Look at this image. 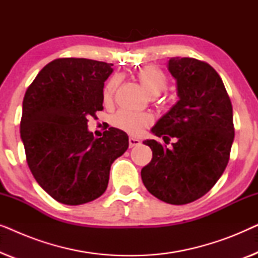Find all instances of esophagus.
I'll return each mask as SVG.
<instances>
[{
  "label": "esophagus",
  "mask_w": 258,
  "mask_h": 258,
  "mask_svg": "<svg viewBox=\"0 0 258 258\" xmlns=\"http://www.w3.org/2000/svg\"><path fill=\"white\" fill-rule=\"evenodd\" d=\"M140 144H141V141L134 139V137H130V139H129V147H130V148H134V147H136V146H140Z\"/></svg>",
  "instance_id": "esophagus-1"
}]
</instances>
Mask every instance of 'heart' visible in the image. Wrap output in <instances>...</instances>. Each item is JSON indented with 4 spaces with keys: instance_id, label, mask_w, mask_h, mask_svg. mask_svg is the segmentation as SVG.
Instances as JSON below:
<instances>
[{
    "instance_id": "heart-1",
    "label": "heart",
    "mask_w": 258,
    "mask_h": 258,
    "mask_svg": "<svg viewBox=\"0 0 258 258\" xmlns=\"http://www.w3.org/2000/svg\"><path fill=\"white\" fill-rule=\"evenodd\" d=\"M136 75L140 83L142 84L144 89L147 90V93L151 95V96H157L167 88V76L156 66L143 67V68H141L137 72ZM119 82H121V77L118 75H114L108 81L103 91L105 102L111 101ZM111 122L116 128L121 129L123 132L130 134V135L137 136L141 135L144 132V129L148 128L153 123V117L148 114H140V112H133L129 110H119L112 116Z\"/></svg>"
}]
</instances>
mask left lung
Masks as SVG:
<instances>
[{
  "instance_id": "left-lung-1",
  "label": "left lung",
  "mask_w": 258,
  "mask_h": 258,
  "mask_svg": "<svg viewBox=\"0 0 258 258\" xmlns=\"http://www.w3.org/2000/svg\"><path fill=\"white\" fill-rule=\"evenodd\" d=\"M168 69L177 84L178 101L151 133L169 143L144 141L153 158L141 170L151 195L182 206L206 195L229 162L235 129L232 105L223 81L210 64L191 57H171Z\"/></svg>"
}]
</instances>
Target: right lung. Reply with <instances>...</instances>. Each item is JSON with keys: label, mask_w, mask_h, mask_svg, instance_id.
<instances>
[{"label": "right lung", "mask_w": 258, "mask_h": 258, "mask_svg": "<svg viewBox=\"0 0 258 258\" xmlns=\"http://www.w3.org/2000/svg\"><path fill=\"white\" fill-rule=\"evenodd\" d=\"M111 63L57 58L26 91L20 133L27 163L41 188L68 206L105 191L110 167L129 147L128 135L110 128L95 139L88 118L103 109V87Z\"/></svg>", "instance_id": "obj_1"}]
</instances>
